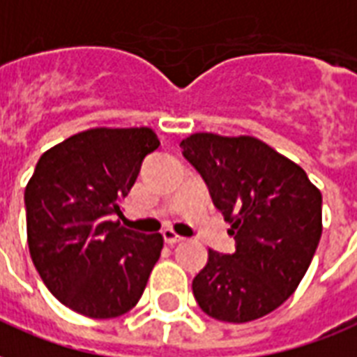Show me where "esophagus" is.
<instances>
[{"mask_svg": "<svg viewBox=\"0 0 357 357\" xmlns=\"http://www.w3.org/2000/svg\"><path fill=\"white\" fill-rule=\"evenodd\" d=\"M162 238H165V241H167L168 245H176L179 243V241H183V236H179L178 232H174L172 228H167L165 232H162Z\"/></svg>", "mask_w": 357, "mask_h": 357, "instance_id": "34e87169", "label": "esophagus"}]
</instances>
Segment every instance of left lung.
I'll use <instances>...</instances> for the list:
<instances>
[{
    "mask_svg": "<svg viewBox=\"0 0 357 357\" xmlns=\"http://www.w3.org/2000/svg\"><path fill=\"white\" fill-rule=\"evenodd\" d=\"M230 222L236 252L209 249L192 279L198 305L215 320L243 324L287 301L322 236V195L303 168L255 136L195 132L179 144Z\"/></svg>",
    "mask_w": 357,
    "mask_h": 357,
    "instance_id": "1",
    "label": "left lung"
}]
</instances>
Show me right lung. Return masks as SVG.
<instances>
[{"instance_id":"1","label":"right lung","mask_w":357,"mask_h":357,"mask_svg":"<svg viewBox=\"0 0 357 357\" xmlns=\"http://www.w3.org/2000/svg\"><path fill=\"white\" fill-rule=\"evenodd\" d=\"M159 144L149 127H95L40 155L24 192L29 255L46 288L75 312L116 318L142 298L165 239L112 217Z\"/></svg>"}]
</instances>
